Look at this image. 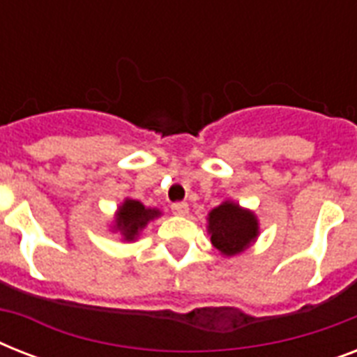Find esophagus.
I'll list each match as a JSON object with an SVG mask.
<instances>
[{"instance_id": "1", "label": "esophagus", "mask_w": 357, "mask_h": 357, "mask_svg": "<svg viewBox=\"0 0 357 357\" xmlns=\"http://www.w3.org/2000/svg\"><path fill=\"white\" fill-rule=\"evenodd\" d=\"M172 213H176V215H187L189 213V204L187 202H174Z\"/></svg>"}]
</instances>
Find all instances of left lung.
Segmentation results:
<instances>
[{"mask_svg":"<svg viewBox=\"0 0 357 357\" xmlns=\"http://www.w3.org/2000/svg\"><path fill=\"white\" fill-rule=\"evenodd\" d=\"M207 222L213 246L224 255L243 252L257 237V220L254 215L231 202H224L222 206L213 209Z\"/></svg>","mask_w":357,"mask_h":357,"instance_id":"left-lung-1","label":"left lung"}]
</instances>
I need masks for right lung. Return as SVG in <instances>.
I'll list each match as a JSON object with an SVG mask.
<instances>
[{
    "label": "right lung",
    "instance_id": "right-lung-1",
    "mask_svg": "<svg viewBox=\"0 0 357 357\" xmlns=\"http://www.w3.org/2000/svg\"><path fill=\"white\" fill-rule=\"evenodd\" d=\"M159 215L155 209H146L140 202L137 200H126L123 206L119 209V217H116V228L123 234V237L131 241L139 235V231L144 228L146 224L153 220Z\"/></svg>",
    "mask_w": 357,
    "mask_h": 357
}]
</instances>
